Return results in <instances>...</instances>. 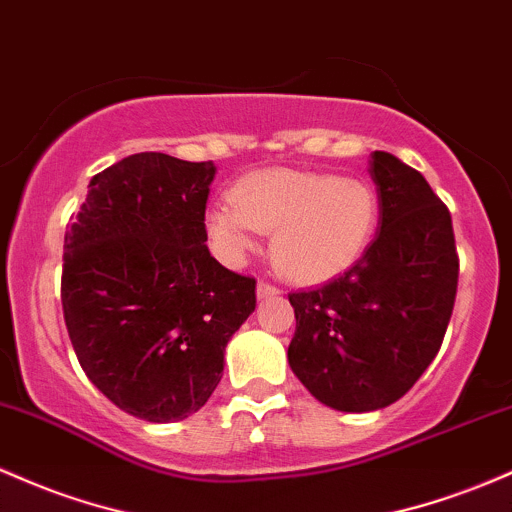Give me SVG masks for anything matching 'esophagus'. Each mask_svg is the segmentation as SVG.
Listing matches in <instances>:
<instances>
[{"mask_svg": "<svg viewBox=\"0 0 512 512\" xmlns=\"http://www.w3.org/2000/svg\"><path fill=\"white\" fill-rule=\"evenodd\" d=\"M277 294H279L277 286H272L269 282L257 284V299H269V296H277Z\"/></svg>", "mask_w": 512, "mask_h": 512, "instance_id": "34e87169", "label": "esophagus"}]
</instances>
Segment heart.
<instances>
[{
    "label": "heart",
    "instance_id": "b5f03b06",
    "mask_svg": "<svg viewBox=\"0 0 512 512\" xmlns=\"http://www.w3.org/2000/svg\"><path fill=\"white\" fill-rule=\"evenodd\" d=\"M206 235L218 257L238 265L272 233L269 257L286 279L318 284L347 272L372 245L379 194L362 177L267 167L247 172L230 199L209 206Z\"/></svg>",
    "mask_w": 512,
    "mask_h": 512
}]
</instances>
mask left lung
Instances as JSON below:
<instances>
[{"label":"left lung","mask_w":512,"mask_h":512,"mask_svg":"<svg viewBox=\"0 0 512 512\" xmlns=\"http://www.w3.org/2000/svg\"><path fill=\"white\" fill-rule=\"evenodd\" d=\"M369 165L381 211L374 243L342 277L289 294L291 372L345 413L411 391L440 352L459 279L452 216L423 174L381 150Z\"/></svg>","instance_id":"1"}]
</instances>
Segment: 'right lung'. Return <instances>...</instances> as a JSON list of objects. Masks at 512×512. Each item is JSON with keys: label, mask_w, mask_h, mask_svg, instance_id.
Masks as SVG:
<instances>
[{"label": "right lung", "mask_w": 512, "mask_h": 512, "mask_svg": "<svg viewBox=\"0 0 512 512\" xmlns=\"http://www.w3.org/2000/svg\"><path fill=\"white\" fill-rule=\"evenodd\" d=\"M216 167L138 153L94 174L67 226L60 299L84 374L121 411L172 423L199 411L255 311V279L206 247Z\"/></svg>", "instance_id": "add662e5"}]
</instances>
